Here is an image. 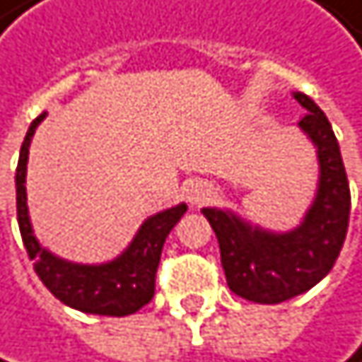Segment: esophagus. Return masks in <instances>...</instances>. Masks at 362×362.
<instances>
[{
	"label": "esophagus",
	"mask_w": 362,
	"mask_h": 362,
	"mask_svg": "<svg viewBox=\"0 0 362 362\" xmlns=\"http://www.w3.org/2000/svg\"><path fill=\"white\" fill-rule=\"evenodd\" d=\"M214 187L206 180H193V182L187 187V199L191 206H204V204H210L214 199Z\"/></svg>",
	"instance_id": "34e87169"
}]
</instances>
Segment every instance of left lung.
Wrapping results in <instances>:
<instances>
[{
  "instance_id": "8db88e82",
  "label": "left lung",
  "mask_w": 362,
  "mask_h": 362,
  "mask_svg": "<svg viewBox=\"0 0 362 362\" xmlns=\"http://www.w3.org/2000/svg\"><path fill=\"white\" fill-rule=\"evenodd\" d=\"M294 98L309 111L298 124L317 148L320 185L300 227L272 234L231 212L204 208L229 290L259 305L290 300L320 283L339 257L350 221V185L339 144L322 109L303 92Z\"/></svg>"
}]
</instances>
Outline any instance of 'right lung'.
Segmentation results:
<instances>
[{"label":"right lung","mask_w":362,"mask_h":362,"mask_svg":"<svg viewBox=\"0 0 362 362\" xmlns=\"http://www.w3.org/2000/svg\"><path fill=\"white\" fill-rule=\"evenodd\" d=\"M45 115L47 113L38 115L32 122L21 146L16 165V218L23 245L28 249L30 259H34V270L40 276V281L64 305L96 315H131L152 300L156 268L160 262L165 238L169 236L173 225L182 218L187 206L180 204L175 208L150 216L137 231L131 247L109 264L81 266L55 257L53 253L42 249L34 236L28 214V195H25V171H28L30 141L34 137L36 126L45 119Z\"/></svg>","instance_id":"obj_1"}]
</instances>
